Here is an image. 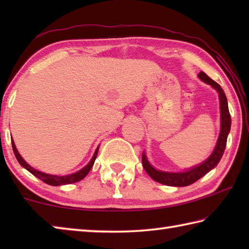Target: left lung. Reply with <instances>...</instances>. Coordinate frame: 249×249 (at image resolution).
I'll return each instance as SVG.
<instances>
[{"mask_svg":"<svg viewBox=\"0 0 249 249\" xmlns=\"http://www.w3.org/2000/svg\"><path fill=\"white\" fill-rule=\"evenodd\" d=\"M199 78L204 81L205 83L210 84L211 87L214 88L218 92V98H220V107H221V132L220 136L216 142L215 148H214L213 153L211 154L210 157L205 160L204 162H202L201 165L193 167L191 169L183 172H166V171H160L155 169V168L150 165L145 153H142V167L146 170L147 174L150 176L151 179L157 181L159 183L171 185V187H185V185H190L195 183L196 181L202 178L204 175L208 174L213 168L217 166V163L220 162L223 154H224L226 142H227V135H229L231 130V114L229 111V105H227V99L224 93V91L221 88L218 83H216L214 80L208 77L203 71H201L199 73Z\"/></svg>","mask_w":249,"mask_h":249,"instance_id":"8db88e82","label":"left lung"}]
</instances>
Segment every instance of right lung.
<instances>
[{"label": "right lung", "instance_id": "add662e5", "mask_svg": "<svg viewBox=\"0 0 249 249\" xmlns=\"http://www.w3.org/2000/svg\"><path fill=\"white\" fill-rule=\"evenodd\" d=\"M12 147H13L14 155H15L16 159H18V161L19 162V165L22 166V167H24L26 170H28L32 175L37 177V178L40 179L41 181H44L45 183L50 184V185L70 184V183H74V182H78V181H80V180H82L84 177H86L88 174H89V171L91 170V168L93 167V163L95 161L96 155H98V150H99V147H98V148H96V150H95L94 155H93V157H92V159L90 160V162L88 163L86 167L82 168L81 170H79L78 172H74V174H71V175H68V176H53V175L44 174V172L34 169V168H32L31 166H29L28 163L22 158V156L19 155L18 149H16V146L14 144V141L13 140H12Z\"/></svg>", "mask_w": 249, "mask_h": 249}]
</instances>
